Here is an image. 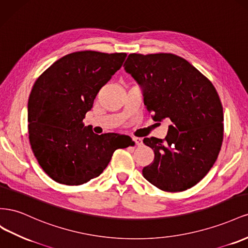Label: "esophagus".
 <instances>
[{
	"instance_id": "esophagus-1",
	"label": "esophagus",
	"mask_w": 248,
	"mask_h": 248,
	"mask_svg": "<svg viewBox=\"0 0 248 248\" xmlns=\"http://www.w3.org/2000/svg\"><path fill=\"white\" fill-rule=\"evenodd\" d=\"M133 141L138 146H140L141 144H142V139H141V138H133Z\"/></svg>"
}]
</instances>
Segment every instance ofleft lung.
Segmentation results:
<instances>
[{
	"instance_id": "8db88e82",
	"label": "left lung",
	"mask_w": 248,
	"mask_h": 248,
	"mask_svg": "<svg viewBox=\"0 0 248 248\" xmlns=\"http://www.w3.org/2000/svg\"><path fill=\"white\" fill-rule=\"evenodd\" d=\"M124 66L142 87L154 120L172 123L165 139H143L155 153L142 169L144 179L167 192L195 186L214 165L223 140V109L213 84L170 53L130 54Z\"/></svg>"
}]
</instances>
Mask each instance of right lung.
I'll return each instance as SVG.
<instances>
[{
    "label": "right lung",
    "mask_w": 248,
    "mask_h": 248,
    "mask_svg": "<svg viewBox=\"0 0 248 248\" xmlns=\"http://www.w3.org/2000/svg\"><path fill=\"white\" fill-rule=\"evenodd\" d=\"M125 53L81 51L60 58L42 73L28 102L32 152L44 171L59 184L82 185L100 175L129 136L94 134L83 119L98 91L122 67Z\"/></svg>",
    "instance_id": "add662e5"
}]
</instances>
